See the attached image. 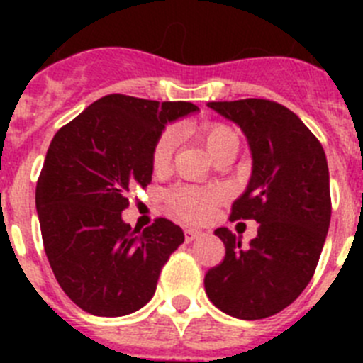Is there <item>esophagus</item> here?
I'll return each instance as SVG.
<instances>
[{"mask_svg":"<svg viewBox=\"0 0 363 363\" xmlns=\"http://www.w3.org/2000/svg\"><path fill=\"white\" fill-rule=\"evenodd\" d=\"M201 236V230L198 229H185V242L191 243L194 242V240H198Z\"/></svg>","mask_w":363,"mask_h":363,"instance_id":"34e87169","label":"esophagus"}]
</instances>
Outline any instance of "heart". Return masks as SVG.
Returning <instances> with one entry per match:
<instances>
[{
    "instance_id": "1",
    "label": "heart",
    "mask_w": 363,
    "mask_h": 363,
    "mask_svg": "<svg viewBox=\"0 0 363 363\" xmlns=\"http://www.w3.org/2000/svg\"><path fill=\"white\" fill-rule=\"evenodd\" d=\"M201 142L207 147L211 156H216L223 149L240 147L238 130L227 123H207L198 130ZM176 147V136L171 129H165L154 142L150 162H152L154 171H163L169 167ZM221 198V192L218 189H200V187H174L167 192V203L174 214L184 218L187 221H203L213 214L214 205Z\"/></svg>"
}]
</instances>
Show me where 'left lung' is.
Returning a JSON list of instances; mask_svg holds the SVG:
<instances>
[{
  "mask_svg": "<svg viewBox=\"0 0 363 363\" xmlns=\"http://www.w3.org/2000/svg\"><path fill=\"white\" fill-rule=\"evenodd\" d=\"M207 105L249 140L252 174L230 220H256L259 227L247 249L227 227L214 230L225 258L205 274V293L234 318H267L300 296L318 265L331 221L325 152L303 121L277 101Z\"/></svg>",
  "mask_w": 363,
  "mask_h": 363,
  "instance_id": "obj_1",
  "label": "left lung"
}]
</instances>
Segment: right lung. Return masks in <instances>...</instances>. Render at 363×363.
<instances>
[{"mask_svg": "<svg viewBox=\"0 0 363 363\" xmlns=\"http://www.w3.org/2000/svg\"><path fill=\"white\" fill-rule=\"evenodd\" d=\"M191 101L99 98L54 134L36 185V209L57 284L94 316H125L152 298L184 230L156 218L142 233L121 220L129 191L152 179L150 154Z\"/></svg>", "mask_w": 363, "mask_h": 363, "instance_id": "1", "label": "right lung"}]
</instances>
